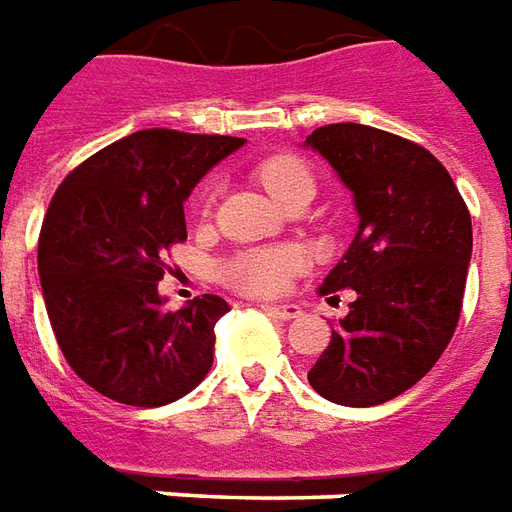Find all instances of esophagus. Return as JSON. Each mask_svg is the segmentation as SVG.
I'll return each instance as SVG.
<instances>
[{
  "label": "esophagus",
  "mask_w": 512,
  "mask_h": 512,
  "mask_svg": "<svg viewBox=\"0 0 512 512\" xmlns=\"http://www.w3.org/2000/svg\"><path fill=\"white\" fill-rule=\"evenodd\" d=\"M264 311H267V314H270V317H275V320H297V317H300V308L297 306H292V303H289V306H262Z\"/></svg>",
  "instance_id": "1"
}]
</instances>
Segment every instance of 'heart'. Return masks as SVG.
<instances>
[{
    "mask_svg": "<svg viewBox=\"0 0 512 512\" xmlns=\"http://www.w3.org/2000/svg\"><path fill=\"white\" fill-rule=\"evenodd\" d=\"M256 179L264 190L284 206L295 195H314V176L306 162L295 154H275L256 165ZM209 206V192L204 195V209ZM303 253L289 245L275 248L239 250L220 264V278L237 292L250 297H270L284 292L292 275L303 270Z\"/></svg>",
    "mask_w": 512,
    "mask_h": 512,
    "instance_id": "1",
    "label": "heart"
}]
</instances>
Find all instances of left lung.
I'll return each instance as SVG.
<instances>
[{
	"mask_svg": "<svg viewBox=\"0 0 512 512\" xmlns=\"http://www.w3.org/2000/svg\"><path fill=\"white\" fill-rule=\"evenodd\" d=\"M306 143L353 190L358 234L322 281L350 314L308 372L325 400L369 408L416 386L458 328L471 259V215L427 148L364 123H328Z\"/></svg>",
	"mask_w": 512,
	"mask_h": 512,
	"instance_id": "1",
	"label": "left lung"
}]
</instances>
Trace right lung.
<instances>
[{
	"label": "right lung",
	"mask_w": 512,
	"mask_h": 512,
	"mask_svg": "<svg viewBox=\"0 0 512 512\" xmlns=\"http://www.w3.org/2000/svg\"><path fill=\"white\" fill-rule=\"evenodd\" d=\"M245 140L143 129L76 165L54 192L38 237V273L54 339L104 397L157 408L190 394L215 358L231 311L201 295L165 311L157 284L187 239L184 198Z\"/></svg>",
	"instance_id": "obj_1"
}]
</instances>
